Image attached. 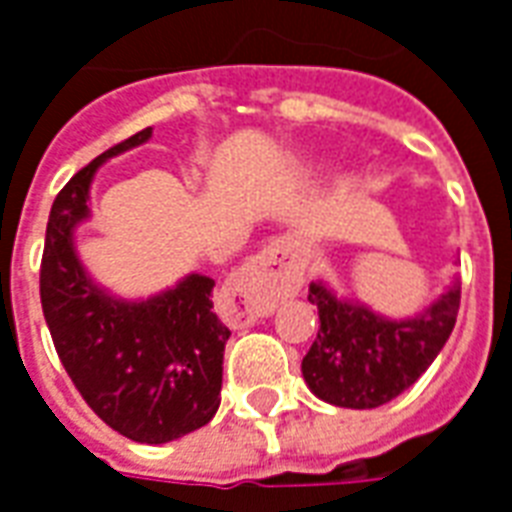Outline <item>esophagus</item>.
Listing matches in <instances>:
<instances>
[{"instance_id":"esophagus-1","label":"esophagus","mask_w":512,"mask_h":512,"mask_svg":"<svg viewBox=\"0 0 512 512\" xmlns=\"http://www.w3.org/2000/svg\"><path fill=\"white\" fill-rule=\"evenodd\" d=\"M302 274H305V266H302L296 241L277 238L238 271L232 291L244 299L249 310L271 313L280 299L299 291Z\"/></svg>"}]
</instances>
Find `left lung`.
I'll return each instance as SVG.
<instances>
[{"instance_id":"obj_1","label":"left lung","mask_w":512,"mask_h":512,"mask_svg":"<svg viewBox=\"0 0 512 512\" xmlns=\"http://www.w3.org/2000/svg\"><path fill=\"white\" fill-rule=\"evenodd\" d=\"M307 299L318 307L321 324L302 360L305 382L330 405L368 410L396 399L430 368L455 330L460 285L407 321L338 302L321 282L310 285Z\"/></svg>"}]
</instances>
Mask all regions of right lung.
<instances>
[{
  "label": "right lung",
  "mask_w": 512,
  "mask_h": 512,
  "mask_svg": "<svg viewBox=\"0 0 512 512\" xmlns=\"http://www.w3.org/2000/svg\"><path fill=\"white\" fill-rule=\"evenodd\" d=\"M152 127L110 146L55 196L41 257V307L57 357L107 427L138 443H166L205 427L221 402L230 330L213 313V285L191 274L146 299L119 302L85 277L71 230L88 216V188L107 157L144 144Z\"/></svg>",
  "instance_id": "add662e5"
}]
</instances>
